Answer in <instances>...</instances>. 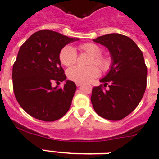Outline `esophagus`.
<instances>
[{
    "label": "esophagus",
    "instance_id": "esophagus-1",
    "mask_svg": "<svg viewBox=\"0 0 159 159\" xmlns=\"http://www.w3.org/2000/svg\"><path fill=\"white\" fill-rule=\"evenodd\" d=\"M75 84H76V86L77 87H80V86H81V85H82V84H81V83H75Z\"/></svg>",
    "mask_w": 159,
    "mask_h": 159
}]
</instances>
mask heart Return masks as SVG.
Listing matches in <instances>:
<instances>
[{"mask_svg": "<svg viewBox=\"0 0 159 159\" xmlns=\"http://www.w3.org/2000/svg\"><path fill=\"white\" fill-rule=\"evenodd\" d=\"M80 48L81 51L89 53L93 57L89 61V64H96L103 71H106L110 69L111 64V60L106 57H102V48L98 44L93 43H86L80 45ZM59 58L61 64H63L64 66H72L75 63L77 60L76 49L71 45H66L60 52ZM99 73L100 70L96 66H75L69 68L66 72L68 79L76 83L89 82L96 77H98Z\"/></svg>", "mask_w": 159, "mask_h": 159, "instance_id": "obj_1", "label": "heart"}]
</instances>
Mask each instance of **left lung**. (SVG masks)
I'll return each instance as SVG.
<instances>
[{
	"instance_id": "left-lung-1",
	"label": "left lung",
	"mask_w": 159,
	"mask_h": 159,
	"mask_svg": "<svg viewBox=\"0 0 159 159\" xmlns=\"http://www.w3.org/2000/svg\"><path fill=\"white\" fill-rule=\"evenodd\" d=\"M94 42L108 48L112 64L108 74L94 87L91 102L94 111L109 120H120L138 106L146 89L147 67L141 50L131 38L118 33L96 38Z\"/></svg>"
}]
</instances>
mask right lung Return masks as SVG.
<instances>
[{"mask_svg":"<svg viewBox=\"0 0 159 159\" xmlns=\"http://www.w3.org/2000/svg\"><path fill=\"white\" fill-rule=\"evenodd\" d=\"M79 40L50 30L31 35L19 48L13 66V89L18 104L32 117L52 122L61 119L71 105L76 85L66 80L59 58L65 45ZM65 80L63 88L53 82Z\"/></svg>","mask_w":159,"mask_h":159,"instance_id":"right-lung-1","label":"right lung"}]
</instances>
